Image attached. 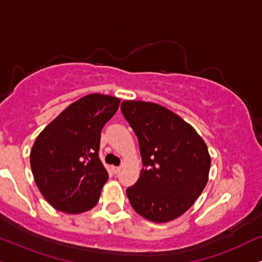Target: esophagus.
Returning <instances> with one entry per match:
<instances>
[{
	"instance_id": "34e87169",
	"label": "esophagus",
	"mask_w": 262,
	"mask_h": 262,
	"mask_svg": "<svg viewBox=\"0 0 262 262\" xmlns=\"http://www.w3.org/2000/svg\"><path fill=\"white\" fill-rule=\"evenodd\" d=\"M112 170H113V172H114L115 175H116V173H118L119 171H120V166H112Z\"/></svg>"
}]
</instances>
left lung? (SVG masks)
<instances>
[{"label": "left lung", "mask_w": 262, "mask_h": 262, "mask_svg": "<svg viewBox=\"0 0 262 262\" xmlns=\"http://www.w3.org/2000/svg\"><path fill=\"white\" fill-rule=\"evenodd\" d=\"M121 113L138 138L143 169L126 189L132 208L153 222L177 219L208 182L210 159L203 138L185 120L156 103L124 101Z\"/></svg>", "instance_id": "obj_1"}]
</instances>
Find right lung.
<instances>
[{
	"instance_id": "add662e5",
	"label": "right lung",
	"mask_w": 262,
	"mask_h": 262,
	"mask_svg": "<svg viewBox=\"0 0 262 262\" xmlns=\"http://www.w3.org/2000/svg\"><path fill=\"white\" fill-rule=\"evenodd\" d=\"M116 97L87 95L38 135L30 165L43 198L59 211L80 214L98 203L109 176L98 157L101 131L118 111Z\"/></svg>"
}]
</instances>
